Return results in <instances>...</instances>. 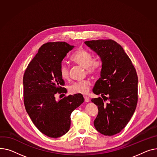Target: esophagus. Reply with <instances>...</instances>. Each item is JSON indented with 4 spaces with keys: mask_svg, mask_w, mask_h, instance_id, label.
I'll return each instance as SVG.
<instances>
[{
    "mask_svg": "<svg viewBox=\"0 0 157 157\" xmlns=\"http://www.w3.org/2000/svg\"><path fill=\"white\" fill-rule=\"evenodd\" d=\"M84 99H85L86 102H89V98L87 96H84Z\"/></svg>",
    "mask_w": 157,
    "mask_h": 157,
    "instance_id": "esophagus-1",
    "label": "esophagus"
}]
</instances>
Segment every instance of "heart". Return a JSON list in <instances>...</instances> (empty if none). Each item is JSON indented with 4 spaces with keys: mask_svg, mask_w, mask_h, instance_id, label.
I'll list each match as a JSON object with an SVG mask.
<instances>
[{
    "mask_svg": "<svg viewBox=\"0 0 157 157\" xmlns=\"http://www.w3.org/2000/svg\"><path fill=\"white\" fill-rule=\"evenodd\" d=\"M71 59L79 64L81 67L86 68L87 73L90 75H96L99 72L101 68V62L98 58H93L90 52L85 49H79L72 54ZM61 78L66 80L69 77L68 67L64 64H62L59 69ZM89 80L75 82L70 87V90L73 94H87L90 86Z\"/></svg>",
    "mask_w": 157,
    "mask_h": 157,
    "instance_id": "b5f03b06",
    "label": "heart"
}]
</instances>
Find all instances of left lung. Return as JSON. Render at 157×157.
<instances>
[{"label":"left lung","mask_w":157,"mask_h":157,"mask_svg":"<svg viewBox=\"0 0 157 157\" xmlns=\"http://www.w3.org/2000/svg\"><path fill=\"white\" fill-rule=\"evenodd\" d=\"M84 43L102 62L101 77L93 89L95 94H100L101 98L91 99L98 108L94 125L101 134L113 136L123 129L135 112L137 103V73L131 60L117 42L108 39Z\"/></svg>","instance_id":"1"}]
</instances>
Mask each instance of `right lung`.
<instances>
[{
	"label": "right lung",
	"mask_w": 157,
	"mask_h": 157,
	"mask_svg": "<svg viewBox=\"0 0 157 157\" xmlns=\"http://www.w3.org/2000/svg\"><path fill=\"white\" fill-rule=\"evenodd\" d=\"M73 48L74 45L64 42L43 44L24 73L26 112L36 127L50 137H59L69 131L71 113L84 101L81 94L69 95L58 101L55 98L57 93L67 92L62 87L64 82L59 69L63 59Z\"/></svg>",
	"instance_id": "1"
}]
</instances>
